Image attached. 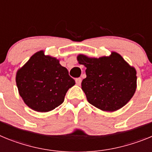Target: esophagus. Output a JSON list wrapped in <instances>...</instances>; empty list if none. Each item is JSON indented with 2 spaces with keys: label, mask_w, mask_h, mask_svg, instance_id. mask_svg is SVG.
Wrapping results in <instances>:
<instances>
[{
  "label": "esophagus",
  "mask_w": 152,
  "mask_h": 152,
  "mask_svg": "<svg viewBox=\"0 0 152 152\" xmlns=\"http://www.w3.org/2000/svg\"><path fill=\"white\" fill-rule=\"evenodd\" d=\"M81 81H82V79L80 78V77L75 79V82H76V84H77V85H80V84H81Z\"/></svg>",
  "instance_id": "obj_1"
}]
</instances>
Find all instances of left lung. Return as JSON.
<instances>
[{
    "label": "left lung",
    "mask_w": 152,
    "mask_h": 152,
    "mask_svg": "<svg viewBox=\"0 0 152 152\" xmlns=\"http://www.w3.org/2000/svg\"><path fill=\"white\" fill-rule=\"evenodd\" d=\"M77 60L87 68V77L81 89L87 100L96 108L107 112L124 107L133 96L137 88L136 70L119 53L91 58L80 54Z\"/></svg>",
    "instance_id": "8db88e82"
}]
</instances>
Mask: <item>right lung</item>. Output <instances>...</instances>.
<instances>
[{
	"label": "right lung",
	"instance_id": "obj_1",
	"mask_svg": "<svg viewBox=\"0 0 152 152\" xmlns=\"http://www.w3.org/2000/svg\"><path fill=\"white\" fill-rule=\"evenodd\" d=\"M19 94L26 105L37 112L52 110L64 102L75 81L59 60L45 56L43 50L31 56L16 75Z\"/></svg>",
	"mask_w": 152,
	"mask_h": 152
}]
</instances>
